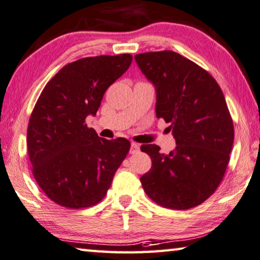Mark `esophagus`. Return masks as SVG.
Segmentation results:
<instances>
[{"label": "esophagus", "instance_id": "34e87169", "mask_svg": "<svg viewBox=\"0 0 260 260\" xmlns=\"http://www.w3.org/2000/svg\"><path fill=\"white\" fill-rule=\"evenodd\" d=\"M140 150V145L139 143H135V142H132L131 143V154H135V152H138Z\"/></svg>", "mask_w": 260, "mask_h": 260}]
</instances>
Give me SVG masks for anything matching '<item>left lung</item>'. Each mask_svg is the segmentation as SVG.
Wrapping results in <instances>:
<instances>
[{
    "label": "left lung",
    "mask_w": 260,
    "mask_h": 260,
    "mask_svg": "<svg viewBox=\"0 0 260 260\" xmlns=\"http://www.w3.org/2000/svg\"><path fill=\"white\" fill-rule=\"evenodd\" d=\"M135 61L156 89V117L170 122L177 147L168 155L142 145L151 158L142 187L159 206L188 209L216 191L230 159L234 122L211 74L172 51L148 52Z\"/></svg>",
    "instance_id": "8db88e82"
}]
</instances>
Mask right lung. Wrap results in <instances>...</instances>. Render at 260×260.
<instances>
[{
    "label": "right lung",
    "instance_id": "add662e5",
    "mask_svg": "<svg viewBox=\"0 0 260 260\" xmlns=\"http://www.w3.org/2000/svg\"><path fill=\"white\" fill-rule=\"evenodd\" d=\"M131 54L83 57L66 64L45 85L27 126L32 174L49 199L66 208L102 201L131 142L102 139L85 123L103 96L132 63Z\"/></svg>",
    "mask_w": 260,
    "mask_h": 260
}]
</instances>
